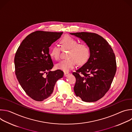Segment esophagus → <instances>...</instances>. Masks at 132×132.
<instances>
[{"label": "esophagus", "instance_id": "1", "mask_svg": "<svg viewBox=\"0 0 132 132\" xmlns=\"http://www.w3.org/2000/svg\"><path fill=\"white\" fill-rule=\"evenodd\" d=\"M70 73H69V72H64V76H65V77H67V76H68V75H69Z\"/></svg>", "mask_w": 132, "mask_h": 132}]
</instances>
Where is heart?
Returning <instances> with one entry per match:
<instances>
[{"label": "heart", "instance_id": "1", "mask_svg": "<svg viewBox=\"0 0 132 132\" xmlns=\"http://www.w3.org/2000/svg\"><path fill=\"white\" fill-rule=\"evenodd\" d=\"M61 48L53 46L50 51V56L52 59L57 61L60 58L61 48L67 50L66 60H63L56 65L57 69L64 72H68L73 69L76 64L79 66L85 65L89 61L90 57V49L85 43H78V41L68 35L63 36L59 41Z\"/></svg>", "mask_w": 132, "mask_h": 132}]
</instances>
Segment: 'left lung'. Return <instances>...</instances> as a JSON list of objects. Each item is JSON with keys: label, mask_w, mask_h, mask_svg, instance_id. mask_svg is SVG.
Segmentation results:
<instances>
[{"label": "left lung", "mask_w": 132, "mask_h": 132, "mask_svg": "<svg viewBox=\"0 0 132 132\" xmlns=\"http://www.w3.org/2000/svg\"><path fill=\"white\" fill-rule=\"evenodd\" d=\"M84 41L90 49L89 61L72 74L76 81L73 90L85 102L102 98L110 88L117 71L113 50L101 36L89 32L71 33Z\"/></svg>", "instance_id": "1"}]
</instances>
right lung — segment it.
<instances>
[{"label":"right lung","mask_w":132,"mask_h":132,"mask_svg":"<svg viewBox=\"0 0 132 132\" xmlns=\"http://www.w3.org/2000/svg\"><path fill=\"white\" fill-rule=\"evenodd\" d=\"M63 33L34 31L22 41L15 53L16 78L27 95L34 100L42 101L50 97L56 82L63 77L64 72L60 69L50 70L54 64L49 54V47Z\"/></svg>","instance_id":"add662e5"}]
</instances>
